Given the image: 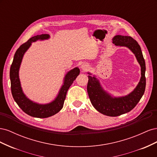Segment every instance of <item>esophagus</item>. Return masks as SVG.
<instances>
[{"instance_id": "1", "label": "esophagus", "mask_w": 157, "mask_h": 157, "mask_svg": "<svg viewBox=\"0 0 157 157\" xmlns=\"http://www.w3.org/2000/svg\"><path fill=\"white\" fill-rule=\"evenodd\" d=\"M88 68H89L88 65H87V64H82L81 65V69L84 71H86L88 69Z\"/></svg>"}]
</instances>
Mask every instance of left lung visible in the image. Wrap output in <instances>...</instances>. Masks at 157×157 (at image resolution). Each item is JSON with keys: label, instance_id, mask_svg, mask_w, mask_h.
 Listing matches in <instances>:
<instances>
[{"label": "left lung", "instance_id": "8db88e82", "mask_svg": "<svg viewBox=\"0 0 157 157\" xmlns=\"http://www.w3.org/2000/svg\"><path fill=\"white\" fill-rule=\"evenodd\" d=\"M113 44L116 46H126L136 57L141 66V77L140 81L134 91L124 97L112 98L105 92L98 80L92 76H88L87 91L92 105L98 111L109 117H117L130 112L134 109L143 96L145 90V62L140 46L137 42L130 36L116 35L113 39ZM89 75H91L88 73Z\"/></svg>", "mask_w": 157, "mask_h": 157}]
</instances>
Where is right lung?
<instances>
[{"label":"right lung","instance_id":"obj_1","mask_svg":"<svg viewBox=\"0 0 157 157\" xmlns=\"http://www.w3.org/2000/svg\"><path fill=\"white\" fill-rule=\"evenodd\" d=\"M49 37L50 36L47 34L36 35L33 36L24 44H21L14 54L10 71L11 91L14 100L23 112L31 117L36 118H47L53 116L63 108L67 90L80 73V69L78 67H75L69 71L65 75L63 85L61 88L58 96L50 103L44 105L38 104L31 101L25 96L22 91L19 78V69L23 56L31 45L32 42L37 40L48 39Z\"/></svg>","mask_w":157,"mask_h":157}]
</instances>
